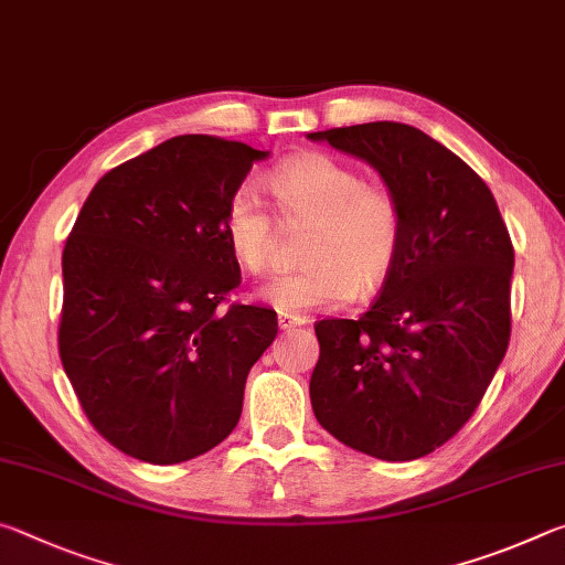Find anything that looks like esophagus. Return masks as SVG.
I'll return each mask as SVG.
<instances>
[{"mask_svg":"<svg viewBox=\"0 0 565 565\" xmlns=\"http://www.w3.org/2000/svg\"><path fill=\"white\" fill-rule=\"evenodd\" d=\"M306 319H299V317H286V313H279V329L281 331H294L303 327Z\"/></svg>","mask_w":565,"mask_h":565,"instance_id":"34e87169","label":"esophagus"}]
</instances>
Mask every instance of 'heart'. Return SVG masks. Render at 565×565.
<instances>
[{"mask_svg": "<svg viewBox=\"0 0 565 565\" xmlns=\"http://www.w3.org/2000/svg\"><path fill=\"white\" fill-rule=\"evenodd\" d=\"M271 189L289 222H311L301 271L279 276L264 299L286 317L347 303L356 289L386 279L401 248V206L391 191L366 184L356 169L329 154H301L274 171ZM226 242L252 274L274 264L279 222L256 181H244L228 196Z\"/></svg>", "mask_w": 565, "mask_h": 565, "instance_id": "b5f03b06", "label": "heart"}]
</instances>
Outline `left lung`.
Returning <instances> with one entry per match:
<instances>
[{
	"label": "left lung",
	"instance_id": "8db88e82",
	"mask_svg": "<svg viewBox=\"0 0 565 565\" xmlns=\"http://www.w3.org/2000/svg\"><path fill=\"white\" fill-rule=\"evenodd\" d=\"M309 139L374 167L404 222L369 311L313 327V414L361 454L414 461L461 431L509 349V228L486 181L416 127L371 121Z\"/></svg>",
	"mask_w": 565,
	"mask_h": 565
}]
</instances>
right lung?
I'll return each mask as SVG.
<instances>
[{"label":"right lung","mask_w":565,"mask_h":565,"mask_svg":"<svg viewBox=\"0 0 565 565\" xmlns=\"http://www.w3.org/2000/svg\"><path fill=\"white\" fill-rule=\"evenodd\" d=\"M269 151L209 134L167 139L104 174L62 254L60 356L92 426L131 458L181 463L242 416L276 311L232 303L242 284L228 196Z\"/></svg>","instance_id":"1"}]
</instances>
